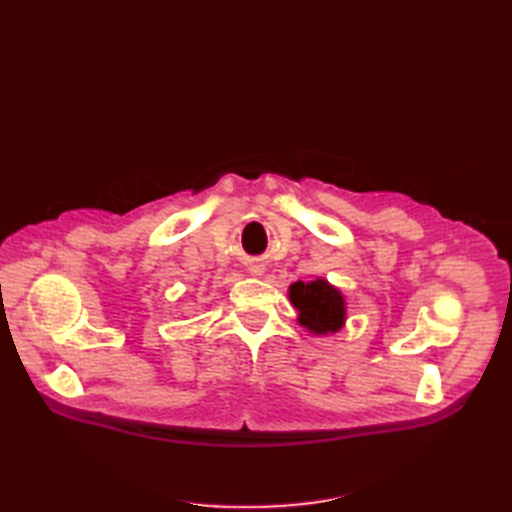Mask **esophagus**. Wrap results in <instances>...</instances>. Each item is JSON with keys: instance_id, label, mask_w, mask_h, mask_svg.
<instances>
[{"instance_id": "obj_1", "label": "esophagus", "mask_w": 512, "mask_h": 512, "mask_svg": "<svg viewBox=\"0 0 512 512\" xmlns=\"http://www.w3.org/2000/svg\"><path fill=\"white\" fill-rule=\"evenodd\" d=\"M247 271H250L252 275H262V271H265V267H262L260 262H252L250 269H247Z\"/></svg>"}]
</instances>
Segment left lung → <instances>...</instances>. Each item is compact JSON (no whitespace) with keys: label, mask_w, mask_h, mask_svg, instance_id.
Returning <instances> with one entry per match:
<instances>
[{"label":"left lung","mask_w":512,"mask_h":512,"mask_svg":"<svg viewBox=\"0 0 512 512\" xmlns=\"http://www.w3.org/2000/svg\"><path fill=\"white\" fill-rule=\"evenodd\" d=\"M290 301L297 307L299 322L316 335H327L342 329L346 320V303L342 292L327 280L297 282L290 286Z\"/></svg>","instance_id":"8db88e82"}]
</instances>
